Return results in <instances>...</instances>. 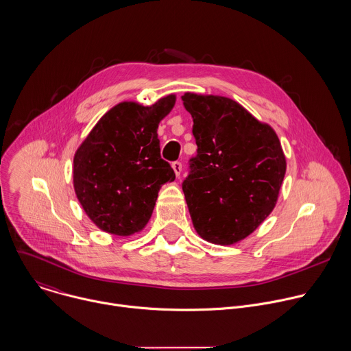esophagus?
<instances>
[{
	"label": "esophagus",
	"instance_id": "34e87169",
	"mask_svg": "<svg viewBox=\"0 0 351 351\" xmlns=\"http://www.w3.org/2000/svg\"><path fill=\"white\" fill-rule=\"evenodd\" d=\"M172 168H173V171H175V175H176V176H180V173H182V162H179V161L172 162Z\"/></svg>",
	"mask_w": 351,
	"mask_h": 351
}]
</instances>
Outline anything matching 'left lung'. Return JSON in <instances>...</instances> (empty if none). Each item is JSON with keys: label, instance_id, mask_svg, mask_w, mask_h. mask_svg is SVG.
Returning <instances> with one entry per match:
<instances>
[{"label": "left lung", "instance_id": "1", "mask_svg": "<svg viewBox=\"0 0 351 351\" xmlns=\"http://www.w3.org/2000/svg\"><path fill=\"white\" fill-rule=\"evenodd\" d=\"M197 154L182 183L198 234L213 244L241 241L270 215L285 176L278 136L241 104L184 93Z\"/></svg>", "mask_w": 351, "mask_h": 351}]
</instances>
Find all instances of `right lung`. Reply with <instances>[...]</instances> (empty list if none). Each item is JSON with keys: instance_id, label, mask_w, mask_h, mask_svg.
<instances>
[{"instance_id": "1", "label": "right lung", "mask_w": 351, "mask_h": 351, "mask_svg": "<svg viewBox=\"0 0 351 351\" xmlns=\"http://www.w3.org/2000/svg\"><path fill=\"white\" fill-rule=\"evenodd\" d=\"M175 95L153 106L123 101L108 110L74 156L77 198L89 219L114 236H131L149 221L161 186L175 180L161 158L158 124Z\"/></svg>"}]
</instances>
